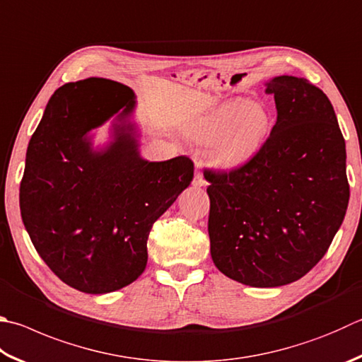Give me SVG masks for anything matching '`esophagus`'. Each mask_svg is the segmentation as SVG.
<instances>
[{"mask_svg": "<svg viewBox=\"0 0 362 362\" xmlns=\"http://www.w3.org/2000/svg\"><path fill=\"white\" fill-rule=\"evenodd\" d=\"M193 185H194V187H204V185H206V179H204L199 170H196V173H194Z\"/></svg>", "mask_w": 362, "mask_h": 362, "instance_id": "1", "label": "esophagus"}]
</instances>
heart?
<instances>
[{
  "mask_svg": "<svg viewBox=\"0 0 362 362\" xmlns=\"http://www.w3.org/2000/svg\"><path fill=\"white\" fill-rule=\"evenodd\" d=\"M271 128L264 107L247 100L228 103L193 128L192 134L204 144H212L210 161L216 166L231 168L248 158Z\"/></svg>",
  "mask_w": 362,
  "mask_h": 362,
  "instance_id": "obj_1",
  "label": "heart"
}]
</instances>
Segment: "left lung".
Segmentation results:
<instances>
[{"mask_svg": "<svg viewBox=\"0 0 362 362\" xmlns=\"http://www.w3.org/2000/svg\"><path fill=\"white\" fill-rule=\"evenodd\" d=\"M266 85L277 122L264 144L238 168L204 170L215 266L258 288L304 277L329 248L350 199L345 139L329 98L304 77Z\"/></svg>", "mask_w": 362, "mask_h": 362, "instance_id": "8db88e82", "label": "left lung"}]
</instances>
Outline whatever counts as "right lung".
Segmentation results:
<instances>
[{
	"label": "right lung",
	"instance_id": "right-lung-1",
	"mask_svg": "<svg viewBox=\"0 0 362 362\" xmlns=\"http://www.w3.org/2000/svg\"><path fill=\"white\" fill-rule=\"evenodd\" d=\"M133 98L129 87L109 78L64 83L26 150L23 225L50 271L83 293H110L139 277L150 229L193 180L194 164L185 155L141 158L127 123ZM117 112L115 141L95 153L88 133Z\"/></svg>",
	"mask_w": 362,
	"mask_h": 362
}]
</instances>
